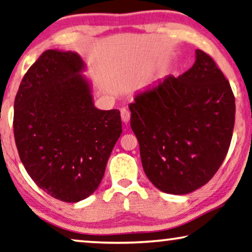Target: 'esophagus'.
Listing matches in <instances>:
<instances>
[{"label":"esophagus","instance_id":"1","mask_svg":"<svg viewBox=\"0 0 252 252\" xmlns=\"http://www.w3.org/2000/svg\"><path fill=\"white\" fill-rule=\"evenodd\" d=\"M130 116H131L130 112L127 111L126 108H122L121 109V119H122L123 123H126V125H127V123H129V121H130Z\"/></svg>","mask_w":252,"mask_h":252}]
</instances>
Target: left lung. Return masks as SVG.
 <instances>
[{
	"mask_svg": "<svg viewBox=\"0 0 252 252\" xmlns=\"http://www.w3.org/2000/svg\"><path fill=\"white\" fill-rule=\"evenodd\" d=\"M129 105L144 171L162 192L184 195L210 180L231 145L235 98L210 56L178 77L138 91Z\"/></svg>",
	"mask_w": 252,
	"mask_h": 252,
	"instance_id": "obj_1",
	"label": "left lung"
}]
</instances>
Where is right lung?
Returning <instances> with one entry per match:
<instances>
[{
    "mask_svg": "<svg viewBox=\"0 0 252 252\" xmlns=\"http://www.w3.org/2000/svg\"><path fill=\"white\" fill-rule=\"evenodd\" d=\"M82 57L47 50L25 74L15 99L19 158L52 197L79 202L98 189L122 133L119 109L94 106Z\"/></svg>",
    "mask_w": 252,
    "mask_h": 252,
    "instance_id": "1",
    "label": "right lung"
}]
</instances>
